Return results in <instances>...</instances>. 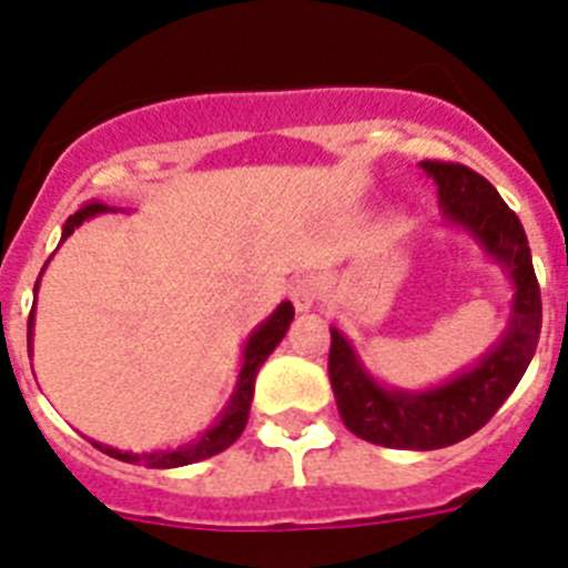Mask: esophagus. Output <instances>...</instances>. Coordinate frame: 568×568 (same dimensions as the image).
<instances>
[{
    "instance_id": "34e87169",
    "label": "esophagus",
    "mask_w": 568,
    "mask_h": 568,
    "mask_svg": "<svg viewBox=\"0 0 568 568\" xmlns=\"http://www.w3.org/2000/svg\"><path fill=\"white\" fill-rule=\"evenodd\" d=\"M290 298H293L298 313H310L315 304V281L313 278H295L290 284Z\"/></svg>"
}]
</instances>
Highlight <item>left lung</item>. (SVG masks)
I'll list each match as a JSON object with an SVG mask.
<instances>
[{"instance_id": "8db88e82", "label": "left lung", "mask_w": 568, "mask_h": 568, "mask_svg": "<svg viewBox=\"0 0 568 568\" xmlns=\"http://www.w3.org/2000/svg\"><path fill=\"white\" fill-rule=\"evenodd\" d=\"M420 168L438 184L446 224L464 230L486 258L509 275V324L469 369L429 389L378 384L349 338L338 327H329V384L349 433L389 449L426 453L469 438L498 413L538 349L544 310L524 224L506 207L498 190L464 164L420 162Z\"/></svg>"}]
</instances>
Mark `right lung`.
<instances>
[{
	"instance_id": "obj_1",
	"label": "right lung",
	"mask_w": 568,
	"mask_h": 568,
	"mask_svg": "<svg viewBox=\"0 0 568 568\" xmlns=\"http://www.w3.org/2000/svg\"><path fill=\"white\" fill-rule=\"evenodd\" d=\"M108 210H110L108 204H97V202L79 207L77 213L70 215L68 222H64L62 241L68 239L79 224H84L88 219H93V215L99 213H108ZM39 278H42V273H39ZM37 290H39V281H37V287H33V295H37ZM293 315H295L293 304H290V301H281L278 307H275V313L270 315L267 321H261L258 327L250 333L247 344H244V349H241V369H239V381H235L233 386V395H230L227 406L219 413L215 424L210 426V429H204L199 438L179 446V449H155V453H122V449H113V446L108 444H97V440H93V446L115 460H124V464H148L153 466V469L187 466V464H195V460L213 458V455L224 453V449H227L230 444H235L239 435L244 433V426H247V418H250V404H253L255 375H258L261 364L270 358V353L281 344V338L287 335L290 324H293ZM30 341H33V310H30V318H28V353H30Z\"/></svg>"
}]
</instances>
